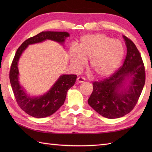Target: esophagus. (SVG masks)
Listing matches in <instances>:
<instances>
[{"label":"esophagus","instance_id":"esophagus-1","mask_svg":"<svg viewBox=\"0 0 152 152\" xmlns=\"http://www.w3.org/2000/svg\"><path fill=\"white\" fill-rule=\"evenodd\" d=\"M84 81H85V78H83V77L79 76L77 78V82H78V83H82V82H84Z\"/></svg>","mask_w":152,"mask_h":152}]
</instances>
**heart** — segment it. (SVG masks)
<instances>
[{"instance_id":"obj_1","label":"heart","mask_w":152,"mask_h":152,"mask_svg":"<svg viewBox=\"0 0 152 152\" xmlns=\"http://www.w3.org/2000/svg\"><path fill=\"white\" fill-rule=\"evenodd\" d=\"M122 43L104 34L84 35L79 47H72L70 57L72 66L80 70L90 59L89 68L98 78H105L116 70L124 56Z\"/></svg>"}]
</instances>
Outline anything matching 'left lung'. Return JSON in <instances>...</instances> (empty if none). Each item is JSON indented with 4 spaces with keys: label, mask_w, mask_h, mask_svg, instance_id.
<instances>
[{
    "label": "left lung",
    "mask_w": 152,
    "mask_h": 152,
    "mask_svg": "<svg viewBox=\"0 0 152 152\" xmlns=\"http://www.w3.org/2000/svg\"><path fill=\"white\" fill-rule=\"evenodd\" d=\"M127 55L123 66L109 78L95 81L88 103L108 119H117L128 114L137 104L145 82V67L140 51L132 40L123 36ZM130 78L128 88H122L126 78Z\"/></svg>",
    "instance_id": "1"
}]
</instances>
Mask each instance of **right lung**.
Masks as SVG:
<instances>
[{
  "label": "right lung",
  "mask_w": 152,
  "mask_h": 152,
  "mask_svg": "<svg viewBox=\"0 0 152 152\" xmlns=\"http://www.w3.org/2000/svg\"><path fill=\"white\" fill-rule=\"evenodd\" d=\"M69 35L67 32L43 31L25 40L17 49L10 69V82L17 104L20 109L31 116L43 118L50 116L57 111L64 103L67 92L74 86L77 76L74 74L61 75L45 94L37 97L30 96L23 91L18 79L19 70L17 65L20 56L29 45L42 42L46 39L63 43Z\"/></svg>",
  "instance_id": "add662e5"
}]
</instances>
